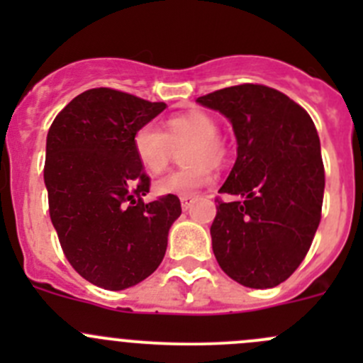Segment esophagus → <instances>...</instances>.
<instances>
[{"mask_svg": "<svg viewBox=\"0 0 363 363\" xmlns=\"http://www.w3.org/2000/svg\"><path fill=\"white\" fill-rule=\"evenodd\" d=\"M193 203H195V199H193V196H182V199H181L182 211H188V208L191 207Z\"/></svg>", "mask_w": 363, "mask_h": 363, "instance_id": "1", "label": "esophagus"}]
</instances>
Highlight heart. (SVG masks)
I'll return each mask as SVG.
<instances>
[{
  "mask_svg": "<svg viewBox=\"0 0 363 363\" xmlns=\"http://www.w3.org/2000/svg\"><path fill=\"white\" fill-rule=\"evenodd\" d=\"M214 117L203 111H189L164 121V133L152 124L138 128L133 137L137 160L149 174L167 168L174 147L186 144L182 170L170 172L155 182L158 195L191 196L212 184L211 167L218 168L226 160V144L219 137Z\"/></svg>",
  "mask_w": 363,
  "mask_h": 363,
  "instance_id": "1",
  "label": "heart"
}]
</instances>
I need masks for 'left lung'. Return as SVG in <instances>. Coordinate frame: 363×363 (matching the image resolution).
Wrapping results in <instances>:
<instances>
[{
    "instance_id": "1",
    "label": "left lung",
    "mask_w": 363,
    "mask_h": 363,
    "mask_svg": "<svg viewBox=\"0 0 363 363\" xmlns=\"http://www.w3.org/2000/svg\"><path fill=\"white\" fill-rule=\"evenodd\" d=\"M232 123L237 160L219 193L211 226L219 267L242 286L265 290L302 263L321 219L325 170L320 137L298 104L259 84L200 96Z\"/></svg>"
}]
</instances>
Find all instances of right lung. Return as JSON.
Segmentation results:
<instances>
[{
  "instance_id": "obj_1",
  "label": "right lung",
  "mask_w": 363,
  "mask_h": 363,
  "mask_svg": "<svg viewBox=\"0 0 363 363\" xmlns=\"http://www.w3.org/2000/svg\"><path fill=\"white\" fill-rule=\"evenodd\" d=\"M167 108L108 87L84 91L47 133L43 181L65 256L96 286L119 291L151 276L181 216L175 195L144 202L149 177L133 137Z\"/></svg>"
}]
</instances>
